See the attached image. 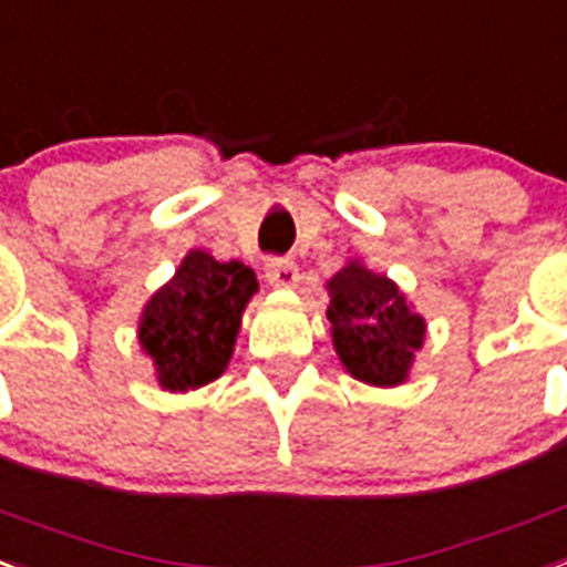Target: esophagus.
<instances>
[{"label":"esophagus","mask_w":567,"mask_h":567,"mask_svg":"<svg viewBox=\"0 0 567 567\" xmlns=\"http://www.w3.org/2000/svg\"><path fill=\"white\" fill-rule=\"evenodd\" d=\"M265 276L274 288H297L299 268L291 259H268L265 265Z\"/></svg>","instance_id":"esophagus-1"}]
</instances>
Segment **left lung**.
Instances as JSON below:
<instances>
[{"label": "left lung", "instance_id": "1", "mask_svg": "<svg viewBox=\"0 0 567 567\" xmlns=\"http://www.w3.org/2000/svg\"><path fill=\"white\" fill-rule=\"evenodd\" d=\"M328 322L342 369L360 383L394 389L406 383L423 349L426 320L386 274L360 259L346 261L326 282Z\"/></svg>", "mask_w": 567, "mask_h": 567}]
</instances>
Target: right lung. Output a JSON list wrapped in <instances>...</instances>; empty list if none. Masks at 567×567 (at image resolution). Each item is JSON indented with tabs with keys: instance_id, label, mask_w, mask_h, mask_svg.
<instances>
[{
	"instance_id": "1",
	"label": "right lung",
	"mask_w": 567,
	"mask_h": 567,
	"mask_svg": "<svg viewBox=\"0 0 567 567\" xmlns=\"http://www.w3.org/2000/svg\"><path fill=\"white\" fill-rule=\"evenodd\" d=\"M256 291L259 282L247 265L189 250L137 320V342L152 357L158 386L189 392L221 378Z\"/></svg>"
}]
</instances>
